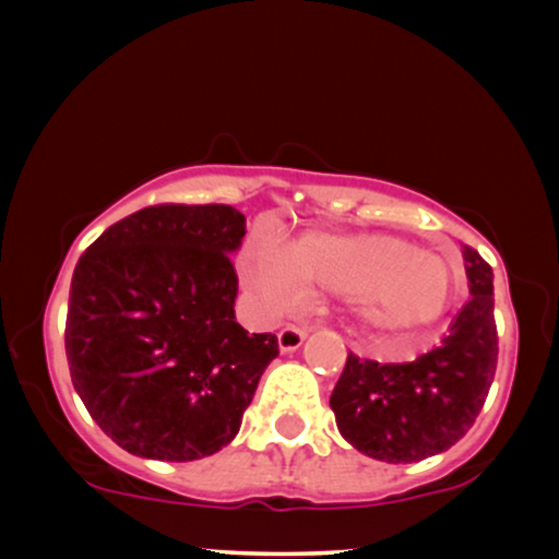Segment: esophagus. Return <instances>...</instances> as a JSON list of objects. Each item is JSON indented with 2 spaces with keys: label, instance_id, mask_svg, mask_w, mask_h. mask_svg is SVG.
Returning a JSON list of instances; mask_svg holds the SVG:
<instances>
[{
  "label": "esophagus",
  "instance_id": "esophagus-1",
  "mask_svg": "<svg viewBox=\"0 0 559 559\" xmlns=\"http://www.w3.org/2000/svg\"><path fill=\"white\" fill-rule=\"evenodd\" d=\"M305 338H307L305 329H297V325H286V329H281V333H278L281 352H297Z\"/></svg>",
  "mask_w": 559,
  "mask_h": 559
}]
</instances>
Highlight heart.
<instances>
[{"instance_id":"b5f03b06","label":"heart","mask_w":559,"mask_h":559,"mask_svg":"<svg viewBox=\"0 0 559 559\" xmlns=\"http://www.w3.org/2000/svg\"><path fill=\"white\" fill-rule=\"evenodd\" d=\"M241 275L273 316L305 305L310 284L346 297L360 331L381 344L428 331L454 299L449 262L394 234L310 230L294 243V258L262 241L243 252Z\"/></svg>"}]
</instances>
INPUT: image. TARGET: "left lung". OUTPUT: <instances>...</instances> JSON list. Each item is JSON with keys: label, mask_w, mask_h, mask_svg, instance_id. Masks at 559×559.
I'll use <instances>...</instances> for the list:
<instances>
[{"label": "left lung", "mask_w": 559, "mask_h": 559, "mask_svg": "<svg viewBox=\"0 0 559 559\" xmlns=\"http://www.w3.org/2000/svg\"><path fill=\"white\" fill-rule=\"evenodd\" d=\"M463 260L471 299L436 349L402 365L346 357L331 409L357 452L391 465L418 463L447 452L476 423L499 352L493 273L476 249L463 247Z\"/></svg>", "instance_id": "obj_1"}]
</instances>
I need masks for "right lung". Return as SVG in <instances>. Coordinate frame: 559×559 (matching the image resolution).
Masks as SVG:
<instances>
[{
    "label": "right lung",
    "instance_id": "right-lung-1",
    "mask_svg": "<svg viewBox=\"0 0 559 559\" xmlns=\"http://www.w3.org/2000/svg\"><path fill=\"white\" fill-rule=\"evenodd\" d=\"M247 217L230 204H159L123 217L81 254L70 281V378L118 447L189 463L239 433L273 333L236 323L230 254Z\"/></svg>",
    "mask_w": 559,
    "mask_h": 559
}]
</instances>
